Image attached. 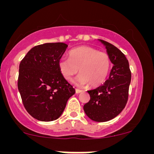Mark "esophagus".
I'll list each match as a JSON object with an SVG mask.
<instances>
[{
  "mask_svg": "<svg viewBox=\"0 0 154 154\" xmlns=\"http://www.w3.org/2000/svg\"><path fill=\"white\" fill-rule=\"evenodd\" d=\"M75 91H76V93H77V94H80V93H81L83 91H82V90H80V89H78V88H76Z\"/></svg>",
  "mask_w": 154,
  "mask_h": 154,
  "instance_id": "obj_1",
  "label": "esophagus"
}]
</instances>
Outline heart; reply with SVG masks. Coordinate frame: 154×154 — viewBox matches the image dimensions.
I'll use <instances>...</instances> for the list:
<instances>
[{"label":"heart","mask_w":154,"mask_h":154,"mask_svg":"<svg viewBox=\"0 0 154 154\" xmlns=\"http://www.w3.org/2000/svg\"><path fill=\"white\" fill-rule=\"evenodd\" d=\"M69 59H61L58 66L63 78L71 81L80 71L75 80L77 86L89 85L96 87L106 80L110 70L111 61L108 54L89 46H80L71 50Z\"/></svg>","instance_id":"b5f03b06"}]
</instances>
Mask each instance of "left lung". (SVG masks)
<instances>
[{
    "label": "left lung",
    "mask_w": 154,
    "mask_h": 154,
    "mask_svg": "<svg viewBox=\"0 0 154 154\" xmlns=\"http://www.w3.org/2000/svg\"><path fill=\"white\" fill-rule=\"evenodd\" d=\"M99 41L106 48L113 67L103 85L88 91L90 100L83 109L92 121L105 122L120 114L127 104L131 72L128 60L120 50L106 41Z\"/></svg>",
    "instance_id": "obj_1"
}]
</instances>
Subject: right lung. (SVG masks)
I'll return each mask as SVG.
<instances>
[{"instance_id": "add662e5", "label": "right lung", "mask_w": 154, "mask_h": 154, "mask_svg": "<svg viewBox=\"0 0 154 154\" xmlns=\"http://www.w3.org/2000/svg\"><path fill=\"white\" fill-rule=\"evenodd\" d=\"M67 48L63 42L39 45L31 48L20 63L18 91L27 112L37 120L60 118L75 93L58 66Z\"/></svg>"}]
</instances>
